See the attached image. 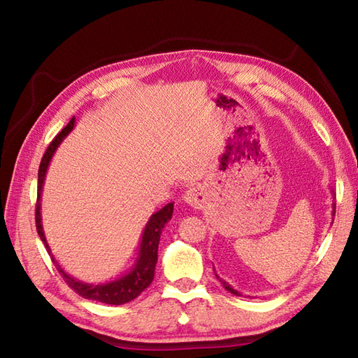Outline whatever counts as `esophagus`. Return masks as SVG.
<instances>
[{"mask_svg": "<svg viewBox=\"0 0 358 358\" xmlns=\"http://www.w3.org/2000/svg\"><path fill=\"white\" fill-rule=\"evenodd\" d=\"M183 200L185 203L189 204V206H192L195 209H203L204 204L208 203V195L204 192L203 187L192 186L189 191H186Z\"/></svg>", "mask_w": 358, "mask_h": 358, "instance_id": "1", "label": "esophagus"}]
</instances>
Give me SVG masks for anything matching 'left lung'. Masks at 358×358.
Returning <instances> with one entry per match:
<instances>
[{"instance_id": "left-lung-1", "label": "left lung", "mask_w": 358, "mask_h": 358, "mask_svg": "<svg viewBox=\"0 0 358 358\" xmlns=\"http://www.w3.org/2000/svg\"><path fill=\"white\" fill-rule=\"evenodd\" d=\"M332 192V195H336V194H334V191H331ZM334 199H336V196H334ZM332 215H336V203H332ZM215 275H217V273H215ZM217 278L220 280V283H222L223 285V287L226 289V291H229L231 294H234V295H241V292H238V291H235V289L229 285V283H227V281H224L223 278H220L218 275H217Z\"/></svg>"}]
</instances>
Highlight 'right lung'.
Wrapping results in <instances>:
<instances>
[{
  "label": "right lung",
  "mask_w": 358,
  "mask_h": 358,
  "mask_svg": "<svg viewBox=\"0 0 358 358\" xmlns=\"http://www.w3.org/2000/svg\"><path fill=\"white\" fill-rule=\"evenodd\" d=\"M73 127H75V118H72L69 121V124H67L63 131L52 140L48 150L44 152L43 159L40 163V169H38V200H36V210H35L36 231H38V235H40L41 241L44 243L45 249H48L49 255L52 257L53 264L57 266L58 272L62 273V277L64 278L66 283L69 285L75 292L80 294L81 296H85L87 300L101 301V303H106V305H124V303L136 299V296H138L144 289L152 283V280H154L155 264L158 260L159 235H162L164 224L172 218L173 203L166 204L164 208H162L159 210H157L155 214L150 215L146 226H144L136 260L131 268V271H127L124 275H121L115 280L106 281V283L94 285V283H86V281L77 280L75 277H72L71 273H67L62 266H59L57 258L53 257L52 250L49 248V243L45 240V234L43 231V222H41V194H43L45 173H48L52 157L66 136L73 131Z\"/></svg>",
  "instance_id": "add662e5"
}]
</instances>
